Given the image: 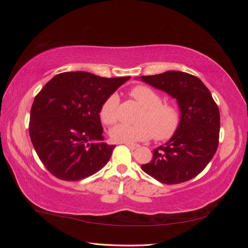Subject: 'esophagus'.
I'll return each mask as SVG.
<instances>
[{
  "mask_svg": "<svg viewBox=\"0 0 248 248\" xmlns=\"http://www.w3.org/2000/svg\"><path fill=\"white\" fill-rule=\"evenodd\" d=\"M124 144H125L127 147H129L130 149H132V150H136V149L140 148V146L137 145V144H129V142H124Z\"/></svg>",
  "mask_w": 248,
  "mask_h": 248,
  "instance_id": "1",
  "label": "esophagus"
}]
</instances>
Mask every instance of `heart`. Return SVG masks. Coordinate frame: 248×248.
Masks as SVG:
<instances>
[{
  "mask_svg": "<svg viewBox=\"0 0 248 248\" xmlns=\"http://www.w3.org/2000/svg\"><path fill=\"white\" fill-rule=\"evenodd\" d=\"M130 96L142 108L137 125L118 124L109 132L117 142L144 141L152 137L157 140H167L175 136L181 123V114L172 103L161 102V96L150 87L139 85L133 87ZM119 97L110 94L101 104L99 110L103 124L112 125L118 120Z\"/></svg>",
  "mask_w": 248,
  "mask_h": 248,
  "instance_id": "b5f03b06",
  "label": "heart"
}]
</instances>
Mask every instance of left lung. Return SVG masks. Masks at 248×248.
I'll return each instance as SVG.
<instances>
[{
  "label": "left lung",
  "instance_id": "obj_1",
  "mask_svg": "<svg viewBox=\"0 0 248 248\" xmlns=\"http://www.w3.org/2000/svg\"><path fill=\"white\" fill-rule=\"evenodd\" d=\"M140 79L176 98L181 111L175 136L153 150V159L141 164V170L164 184L188 181L207 167L218 147V107L208 88L192 74L167 71Z\"/></svg>",
  "mask_w": 248,
  "mask_h": 248
}]
</instances>
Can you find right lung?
Returning a JSON list of instances; mask_svg holds the SVG:
<instances>
[{"mask_svg":"<svg viewBox=\"0 0 248 248\" xmlns=\"http://www.w3.org/2000/svg\"><path fill=\"white\" fill-rule=\"evenodd\" d=\"M128 79L63 72L36 95L30 138L51 175L64 181H79L106 166L115 146L93 142L104 140L99 110L102 102Z\"/></svg>","mask_w":248,"mask_h":248,"instance_id":"1","label":"right lung"}]
</instances>
